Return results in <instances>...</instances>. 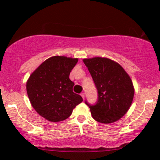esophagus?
<instances>
[{
	"instance_id": "1",
	"label": "esophagus",
	"mask_w": 160,
	"mask_h": 160,
	"mask_svg": "<svg viewBox=\"0 0 160 160\" xmlns=\"http://www.w3.org/2000/svg\"><path fill=\"white\" fill-rule=\"evenodd\" d=\"M80 95H81V97H82V98H83V99H84V97H85V93H81V94H80Z\"/></svg>"
}]
</instances>
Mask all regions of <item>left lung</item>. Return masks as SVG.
Segmentation results:
<instances>
[{
	"label": "left lung",
	"mask_w": 160,
	"mask_h": 160,
	"mask_svg": "<svg viewBox=\"0 0 160 160\" xmlns=\"http://www.w3.org/2000/svg\"><path fill=\"white\" fill-rule=\"evenodd\" d=\"M98 92L95 105H89L92 117L101 123L118 121L127 113L133 101L135 88L132 79L115 61L96 56L83 59Z\"/></svg>",
	"instance_id": "1"
}]
</instances>
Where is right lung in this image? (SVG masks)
Segmentation results:
<instances>
[{"label": "right lung", "mask_w": 160, "mask_h": 160, "mask_svg": "<svg viewBox=\"0 0 160 160\" xmlns=\"http://www.w3.org/2000/svg\"><path fill=\"white\" fill-rule=\"evenodd\" d=\"M78 58L54 56L32 72L26 83L28 97L35 111L52 122L66 120L76 106L83 101L73 93L70 73Z\"/></svg>", "instance_id": "add662e5"}]
</instances>
